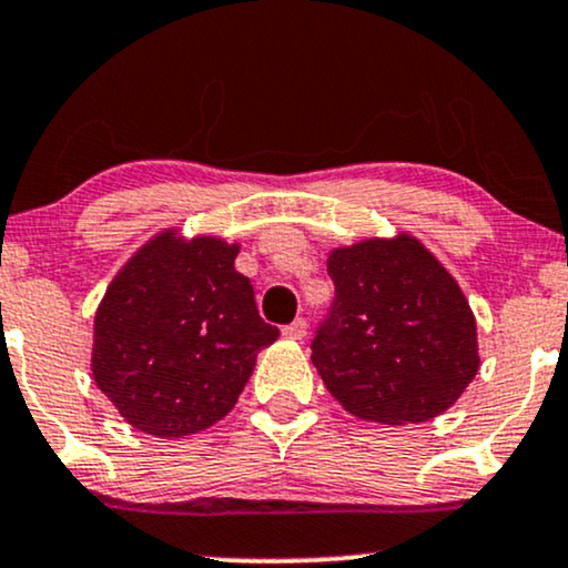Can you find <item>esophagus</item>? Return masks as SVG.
I'll return each mask as SVG.
<instances>
[{
  "mask_svg": "<svg viewBox=\"0 0 568 568\" xmlns=\"http://www.w3.org/2000/svg\"><path fill=\"white\" fill-rule=\"evenodd\" d=\"M283 334L288 338H304L306 336V321H304V317H296V321H293L291 325H285Z\"/></svg>",
  "mask_w": 568,
  "mask_h": 568,
  "instance_id": "1",
  "label": "esophagus"
}]
</instances>
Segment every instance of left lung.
I'll use <instances>...</instances> for the list:
<instances>
[{
  "label": "left lung",
  "instance_id": "8db88e82",
  "mask_svg": "<svg viewBox=\"0 0 568 568\" xmlns=\"http://www.w3.org/2000/svg\"><path fill=\"white\" fill-rule=\"evenodd\" d=\"M336 298L312 363L344 410L416 425L459 400L480 368L478 325L452 272L414 234L334 247Z\"/></svg>",
  "mask_w": 568,
  "mask_h": 568
}]
</instances>
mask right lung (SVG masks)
Masks as SVG:
<instances>
[{
	"mask_svg": "<svg viewBox=\"0 0 568 568\" xmlns=\"http://www.w3.org/2000/svg\"><path fill=\"white\" fill-rule=\"evenodd\" d=\"M240 243L162 230L116 272L93 321V379L122 419L184 438L224 419L280 331L234 270Z\"/></svg>",
	"mask_w": 568,
	"mask_h": 568,
	"instance_id": "right-lung-1",
	"label": "right lung"
}]
</instances>
